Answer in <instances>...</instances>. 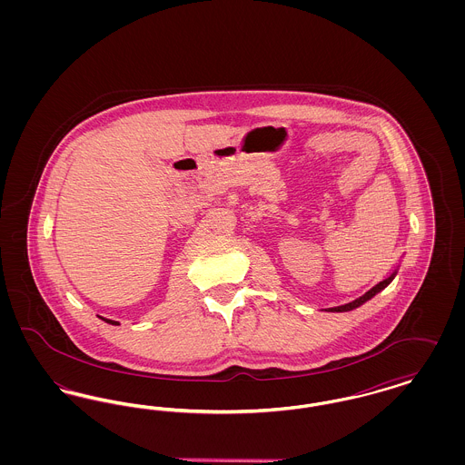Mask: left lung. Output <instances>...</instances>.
<instances>
[{
    "instance_id": "8db88e82",
    "label": "left lung",
    "mask_w": 465,
    "mask_h": 465,
    "mask_svg": "<svg viewBox=\"0 0 465 465\" xmlns=\"http://www.w3.org/2000/svg\"><path fill=\"white\" fill-rule=\"evenodd\" d=\"M396 273L398 272H394L391 277H387L385 281H381V282H378L376 284L375 288L370 289L368 292H364L362 296H359L357 300H354V302H351V303H345V305H340V307H332V309H328V312H349V310H354L357 309V307H361L362 303H366L368 300H371L375 294H378L381 289L387 288L392 281H394V277H396Z\"/></svg>"
}]
</instances>
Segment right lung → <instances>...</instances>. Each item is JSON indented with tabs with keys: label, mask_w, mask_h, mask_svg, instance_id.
<instances>
[{
	"label": "right lung",
	"mask_w": 465,
	"mask_h": 465,
	"mask_svg": "<svg viewBox=\"0 0 465 465\" xmlns=\"http://www.w3.org/2000/svg\"><path fill=\"white\" fill-rule=\"evenodd\" d=\"M101 319H103V321H106L108 324H113V326H118V322H116V321H111V319H104V317H101Z\"/></svg>",
	"instance_id": "add662e5"
}]
</instances>
